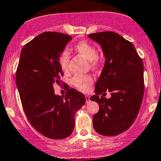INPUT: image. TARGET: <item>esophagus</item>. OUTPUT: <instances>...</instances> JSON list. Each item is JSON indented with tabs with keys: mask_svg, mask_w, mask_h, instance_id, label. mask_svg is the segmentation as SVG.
<instances>
[{
	"mask_svg": "<svg viewBox=\"0 0 161 161\" xmlns=\"http://www.w3.org/2000/svg\"><path fill=\"white\" fill-rule=\"evenodd\" d=\"M86 103H88L90 101V97L89 95L86 96Z\"/></svg>",
	"mask_w": 161,
	"mask_h": 161,
	"instance_id": "obj_1",
	"label": "esophagus"
}]
</instances>
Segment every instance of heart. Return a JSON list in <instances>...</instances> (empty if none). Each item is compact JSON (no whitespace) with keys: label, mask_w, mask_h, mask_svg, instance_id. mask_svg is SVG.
Here are the masks:
<instances>
[{"label":"heart","mask_w":161,"mask_h":161,"mask_svg":"<svg viewBox=\"0 0 161 161\" xmlns=\"http://www.w3.org/2000/svg\"><path fill=\"white\" fill-rule=\"evenodd\" d=\"M75 50L78 53L90 61L91 66H97L99 63V58L97 57V50L95 46L87 41H80L75 46ZM70 55L69 51L64 50L61 53L59 58L60 67L64 71L69 69V62ZM72 85L80 91L88 90L92 83V79L90 75H76L71 79Z\"/></svg>","instance_id":"heart-1"}]
</instances>
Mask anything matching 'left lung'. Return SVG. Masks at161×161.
<instances>
[{
	"mask_svg": "<svg viewBox=\"0 0 161 161\" xmlns=\"http://www.w3.org/2000/svg\"><path fill=\"white\" fill-rule=\"evenodd\" d=\"M89 37L101 47L105 58L103 70L90 100L99 104L92 125L95 131L114 136L126 131L136 120L144 93L143 63L134 45L114 32L90 34ZM112 92V97L98 95Z\"/></svg>",
	"mask_w": 161,
	"mask_h": 161,
	"instance_id": "left-lung-1",
	"label": "left lung"
}]
</instances>
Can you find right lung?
<instances>
[{"mask_svg": "<svg viewBox=\"0 0 161 161\" xmlns=\"http://www.w3.org/2000/svg\"><path fill=\"white\" fill-rule=\"evenodd\" d=\"M71 36L45 32L22 48L16 71V85L29 121L46 137H69L75 128V114L86 103L84 94L69 89L64 97L56 95L53 86L63 75L59 58Z\"/></svg>", "mask_w": 161, "mask_h": 161, "instance_id": "add662e5", "label": "right lung"}]
</instances>
